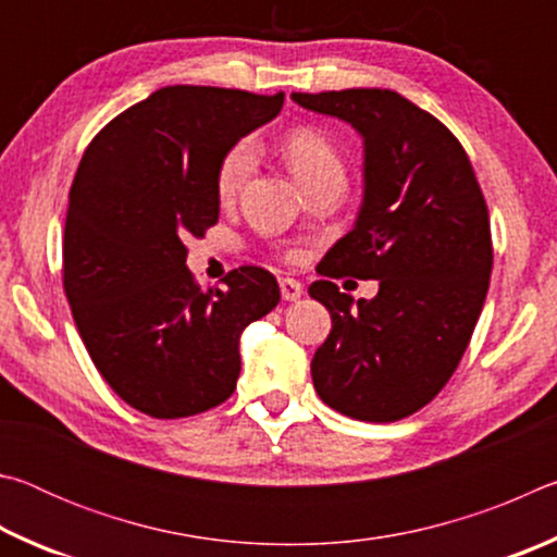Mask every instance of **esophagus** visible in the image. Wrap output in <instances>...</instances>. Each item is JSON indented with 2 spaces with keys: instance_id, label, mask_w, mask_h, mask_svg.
<instances>
[{
  "instance_id": "obj_1",
  "label": "esophagus",
  "mask_w": 557,
  "mask_h": 557,
  "mask_svg": "<svg viewBox=\"0 0 557 557\" xmlns=\"http://www.w3.org/2000/svg\"><path fill=\"white\" fill-rule=\"evenodd\" d=\"M280 292H282V299H285V301H297L301 295H305V289H301V282L292 280V277L280 280Z\"/></svg>"
}]
</instances>
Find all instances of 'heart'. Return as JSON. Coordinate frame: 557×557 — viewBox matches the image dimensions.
<instances>
[{
    "instance_id": "1",
    "label": "heart",
    "mask_w": 557,
    "mask_h": 557,
    "mask_svg": "<svg viewBox=\"0 0 557 557\" xmlns=\"http://www.w3.org/2000/svg\"><path fill=\"white\" fill-rule=\"evenodd\" d=\"M280 152L285 157L292 176L297 178L301 188H309L322 182H344L346 169L344 159L338 154V149L332 145V139L322 135L319 129L312 127H297L285 135L280 145ZM258 166V152L256 145L250 139H240L235 143L228 152L223 154L219 166V186L221 199H233L243 191V186L248 184Z\"/></svg>"
}]
</instances>
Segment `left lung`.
I'll list each match as a JSON object with an SVG mask.
<instances>
[{
    "mask_svg": "<svg viewBox=\"0 0 557 557\" xmlns=\"http://www.w3.org/2000/svg\"><path fill=\"white\" fill-rule=\"evenodd\" d=\"M363 139V199L354 228L319 275L379 280L354 301L332 280L309 295L332 332L312 358L329 408L366 422L408 418L445 388L465 356L492 277V231L474 169L457 137L395 90L292 92Z\"/></svg>",
    "mask_w": 557,
    "mask_h": 557,
    "instance_id": "1",
    "label": "left lung"
}]
</instances>
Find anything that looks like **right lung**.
<instances>
[{"label":"right lung","mask_w":557,"mask_h":557,"mask_svg":"<svg viewBox=\"0 0 557 557\" xmlns=\"http://www.w3.org/2000/svg\"><path fill=\"white\" fill-rule=\"evenodd\" d=\"M282 102L285 92L166 86L102 127L81 159L63 289L96 369L139 412L174 420L228 400L240 334L277 307V280L262 268L201 289L184 240L219 221L223 154Z\"/></svg>","instance_id":"right-lung-1"}]
</instances>
